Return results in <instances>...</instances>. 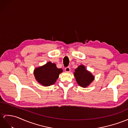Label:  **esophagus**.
Returning <instances> with one entry per match:
<instances>
[{
    "label": "esophagus",
    "mask_w": 128,
    "mask_h": 128,
    "mask_svg": "<svg viewBox=\"0 0 128 128\" xmlns=\"http://www.w3.org/2000/svg\"><path fill=\"white\" fill-rule=\"evenodd\" d=\"M64 70L67 72H70V67H67L66 68H65Z\"/></svg>",
    "instance_id": "1"
}]
</instances>
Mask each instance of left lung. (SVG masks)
Segmentation results:
<instances>
[{"mask_svg": "<svg viewBox=\"0 0 128 128\" xmlns=\"http://www.w3.org/2000/svg\"><path fill=\"white\" fill-rule=\"evenodd\" d=\"M74 74L77 83L79 85L84 88L90 85L94 79V76L91 72L86 70L84 65H80L76 68Z\"/></svg>", "mask_w": 128, "mask_h": 128, "instance_id": "obj_1", "label": "left lung"}]
</instances>
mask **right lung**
<instances>
[{
	"label": "right lung",
	"mask_w": 128,
	"mask_h": 128,
	"mask_svg": "<svg viewBox=\"0 0 128 128\" xmlns=\"http://www.w3.org/2000/svg\"><path fill=\"white\" fill-rule=\"evenodd\" d=\"M62 72L61 68H58L54 63L48 62L42 66L36 68L34 76L38 83L44 86L53 85Z\"/></svg>",
	"instance_id": "add662e5"
}]
</instances>
